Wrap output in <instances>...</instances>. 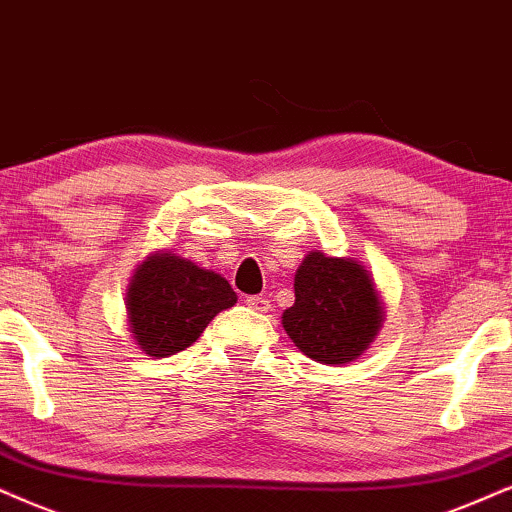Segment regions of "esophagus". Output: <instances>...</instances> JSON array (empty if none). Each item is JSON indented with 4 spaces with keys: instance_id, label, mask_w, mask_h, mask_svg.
I'll return each mask as SVG.
<instances>
[{
    "instance_id": "esophagus-1",
    "label": "esophagus",
    "mask_w": 512,
    "mask_h": 512,
    "mask_svg": "<svg viewBox=\"0 0 512 512\" xmlns=\"http://www.w3.org/2000/svg\"><path fill=\"white\" fill-rule=\"evenodd\" d=\"M245 304H248V309H252V312H260V314H267L269 309H271L269 300H267V297H262V295L248 297V300H245Z\"/></svg>"
}]
</instances>
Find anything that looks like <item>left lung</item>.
<instances>
[{"label":"left lung","instance_id":"1","mask_svg":"<svg viewBox=\"0 0 512 512\" xmlns=\"http://www.w3.org/2000/svg\"><path fill=\"white\" fill-rule=\"evenodd\" d=\"M383 321L368 271L354 260L309 252L295 274V304L283 328L319 364H347L373 342Z\"/></svg>","mask_w":512,"mask_h":512}]
</instances>
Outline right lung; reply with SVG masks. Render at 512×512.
<instances>
[{
    "label": "right lung",
    "mask_w": 512,
    "mask_h": 512,
    "mask_svg": "<svg viewBox=\"0 0 512 512\" xmlns=\"http://www.w3.org/2000/svg\"><path fill=\"white\" fill-rule=\"evenodd\" d=\"M236 293L215 271L158 252L137 269L127 293L129 328L148 357H170L193 345Z\"/></svg>",
    "instance_id": "1"
}]
</instances>
